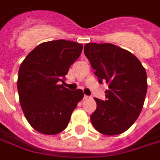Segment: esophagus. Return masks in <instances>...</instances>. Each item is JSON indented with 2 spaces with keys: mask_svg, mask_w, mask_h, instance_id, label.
Instances as JSON below:
<instances>
[{
  "mask_svg": "<svg viewBox=\"0 0 160 160\" xmlns=\"http://www.w3.org/2000/svg\"><path fill=\"white\" fill-rule=\"evenodd\" d=\"M89 98V97H88V95H84L83 96V98H84V99H87V98Z\"/></svg>",
  "mask_w": 160,
  "mask_h": 160,
  "instance_id": "obj_1",
  "label": "esophagus"
}]
</instances>
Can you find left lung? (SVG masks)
I'll list each match as a JSON object with an SVG mask.
<instances>
[{"mask_svg":"<svg viewBox=\"0 0 160 160\" xmlns=\"http://www.w3.org/2000/svg\"><path fill=\"white\" fill-rule=\"evenodd\" d=\"M84 54L98 82L109 85L106 100L94 98L91 122L98 132L118 135L129 129L142 111L147 93V73L133 54L112 44L89 43Z\"/></svg>","mask_w":160,"mask_h":160,"instance_id":"1","label":"left lung"}]
</instances>
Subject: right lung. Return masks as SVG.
Returning <instances> with one entry per match:
<instances>
[{
	"instance_id": "right-lung-1",
	"label": "right lung",
	"mask_w": 160,
	"mask_h": 160,
	"mask_svg": "<svg viewBox=\"0 0 160 160\" xmlns=\"http://www.w3.org/2000/svg\"><path fill=\"white\" fill-rule=\"evenodd\" d=\"M82 50V44L69 40L44 42L22 62L18 78L19 100L27 121L37 132L46 135L62 132L83 98L82 89L71 91L59 84Z\"/></svg>"
}]
</instances>
